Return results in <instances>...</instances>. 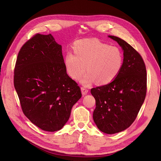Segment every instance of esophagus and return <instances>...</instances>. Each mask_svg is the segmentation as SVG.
Masks as SVG:
<instances>
[{
    "instance_id": "1",
    "label": "esophagus",
    "mask_w": 161,
    "mask_h": 161,
    "mask_svg": "<svg viewBox=\"0 0 161 161\" xmlns=\"http://www.w3.org/2000/svg\"><path fill=\"white\" fill-rule=\"evenodd\" d=\"M81 93H82V94L84 96V95H86L87 93H88V90L85 88V87H81Z\"/></svg>"
}]
</instances>
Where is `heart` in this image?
<instances>
[{
	"mask_svg": "<svg viewBox=\"0 0 161 161\" xmlns=\"http://www.w3.org/2000/svg\"><path fill=\"white\" fill-rule=\"evenodd\" d=\"M74 53L67 52L64 64L67 74L74 80L81 79V83L90 86L96 81L104 85L113 81L122 70L124 55L115 46H110L97 39H83L73 46Z\"/></svg>",
	"mask_w": 161,
	"mask_h": 161,
	"instance_id": "obj_1",
	"label": "heart"
}]
</instances>
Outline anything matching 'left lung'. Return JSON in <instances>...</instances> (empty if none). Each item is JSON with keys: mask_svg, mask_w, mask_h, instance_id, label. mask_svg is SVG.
Returning a JSON list of instances; mask_svg holds the SVG:
<instances>
[{"mask_svg": "<svg viewBox=\"0 0 161 161\" xmlns=\"http://www.w3.org/2000/svg\"><path fill=\"white\" fill-rule=\"evenodd\" d=\"M124 51L122 70L110 83L92 88L96 107L93 119L98 129L108 134L120 132L134 122L147 94V70L145 62L133 47L113 36Z\"/></svg>", "mask_w": 161, "mask_h": 161, "instance_id": "left-lung-1", "label": "left lung"}]
</instances>
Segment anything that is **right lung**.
Instances as JSON below:
<instances>
[{
    "mask_svg": "<svg viewBox=\"0 0 161 161\" xmlns=\"http://www.w3.org/2000/svg\"><path fill=\"white\" fill-rule=\"evenodd\" d=\"M14 74L25 115L43 130L61 129L81 97L80 86L67 74L62 46L50 34H36L21 48Z\"/></svg>",
    "mask_w": 161,
    "mask_h": 161,
    "instance_id": "1",
    "label": "right lung"
}]
</instances>
